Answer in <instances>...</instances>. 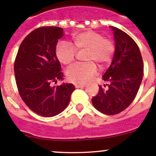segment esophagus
Here are the masks:
<instances>
[{
    "label": "esophagus",
    "mask_w": 156,
    "mask_h": 156,
    "mask_svg": "<svg viewBox=\"0 0 156 156\" xmlns=\"http://www.w3.org/2000/svg\"><path fill=\"white\" fill-rule=\"evenodd\" d=\"M75 87L76 88H84L86 87V85L84 84H75Z\"/></svg>",
    "instance_id": "esophagus-1"
}]
</instances>
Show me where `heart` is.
<instances>
[{"instance_id":"1","label":"heart","mask_w":156,"mask_h":156,"mask_svg":"<svg viewBox=\"0 0 156 156\" xmlns=\"http://www.w3.org/2000/svg\"><path fill=\"white\" fill-rule=\"evenodd\" d=\"M73 46L69 42L61 41L56 46V56L61 63L70 65L75 60L76 51L86 50V63H76L66 72L68 80L77 84L90 82L97 73L99 65L102 69L111 63L115 53V44L111 39L103 37L101 34L88 30L76 33L73 37Z\"/></svg>"}]
</instances>
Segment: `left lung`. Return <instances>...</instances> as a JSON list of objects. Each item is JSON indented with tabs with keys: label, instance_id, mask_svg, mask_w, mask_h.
Segmentation results:
<instances>
[{
	"label": "left lung",
	"instance_id": "1",
	"mask_svg": "<svg viewBox=\"0 0 156 156\" xmlns=\"http://www.w3.org/2000/svg\"><path fill=\"white\" fill-rule=\"evenodd\" d=\"M111 28L115 48L112 63L103 76L107 84L99 86V93L92 99L98 111L109 115L122 112L131 104L143 76V61L136 43L122 30Z\"/></svg>",
	"mask_w": 156,
	"mask_h": 156
}]
</instances>
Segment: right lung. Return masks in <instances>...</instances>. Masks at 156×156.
Returning <instances> with one entry per match:
<instances>
[{
    "label": "right lung",
    "instance_id": "right-lung-1",
    "mask_svg": "<svg viewBox=\"0 0 156 156\" xmlns=\"http://www.w3.org/2000/svg\"><path fill=\"white\" fill-rule=\"evenodd\" d=\"M63 35L61 27L37 28L22 41L14 62L20 97L33 112L42 116L52 117L63 112L75 90L72 83L52 86L63 79L55 52Z\"/></svg>",
    "mask_w": 156,
    "mask_h": 156
}]
</instances>
